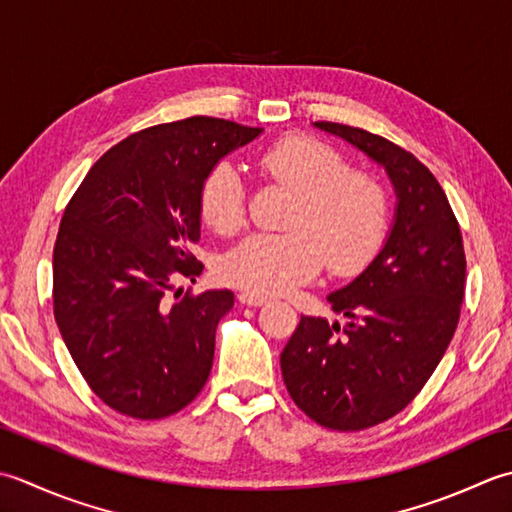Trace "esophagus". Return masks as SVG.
<instances>
[{"label":"esophagus","mask_w":512,"mask_h":512,"mask_svg":"<svg viewBox=\"0 0 512 512\" xmlns=\"http://www.w3.org/2000/svg\"><path fill=\"white\" fill-rule=\"evenodd\" d=\"M238 300H241V305H249V307H263V305H267V298L265 296L249 294V291H243V294H238Z\"/></svg>","instance_id":"34e87169"}]
</instances>
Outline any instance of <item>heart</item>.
Instances as JSON below:
<instances>
[{"instance_id": "b5f03b06", "label": "heart", "mask_w": 512, "mask_h": 512, "mask_svg": "<svg viewBox=\"0 0 512 512\" xmlns=\"http://www.w3.org/2000/svg\"><path fill=\"white\" fill-rule=\"evenodd\" d=\"M260 174L296 194L289 232L254 234L229 249L218 274L227 285L256 296H278L318 276L322 265L353 276L380 252L389 229V196L382 183L331 145L311 137H287L258 156ZM198 210L216 234L232 236L247 221L245 185L227 163L207 172Z\"/></svg>"}]
</instances>
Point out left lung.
Here are the masks:
<instances>
[{"label": "left lung", "instance_id": "left-lung-1", "mask_svg": "<svg viewBox=\"0 0 512 512\" xmlns=\"http://www.w3.org/2000/svg\"><path fill=\"white\" fill-rule=\"evenodd\" d=\"M384 165L398 212L382 252L329 294L344 327L302 316L280 353L291 400L331 431H362L400 413L431 378L460 320L466 256L460 223L431 170L380 134L318 121Z\"/></svg>", "mask_w": 512, "mask_h": 512}]
</instances>
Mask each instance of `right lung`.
Returning <instances> with one entry per match:
<instances>
[{
    "label": "right lung",
    "instance_id": "obj_1",
    "mask_svg": "<svg viewBox=\"0 0 512 512\" xmlns=\"http://www.w3.org/2000/svg\"><path fill=\"white\" fill-rule=\"evenodd\" d=\"M263 128L190 117L130 134L72 194L52 252V309L97 398L134 420L190 404L210 378L229 289L165 298L201 276L198 194L218 159Z\"/></svg>",
    "mask_w": 512,
    "mask_h": 512
}]
</instances>
